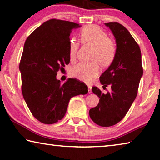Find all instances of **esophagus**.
Wrapping results in <instances>:
<instances>
[{"mask_svg": "<svg viewBox=\"0 0 160 160\" xmlns=\"http://www.w3.org/2000/svg\"><path fill=\"white\" fill-rule=\"evenodd\" d=\"M88 93L89 94L92 93V87L91 86H88Z\"/></svg>", "mask_w": 160, "mask_h": 160, "instance_id": "1", "label": "esophagus"}]
</instances>
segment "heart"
Instances as JSON below:
<instances>
[{"mask_svg": "<svg viewBox=\"0 0 160 160\" xmlns=\"http://www.w3.org/2000/svg\"><path fill=\"white\" fill-rule=\"evenodd\" d=\"M81 42L84 44L94 45L92 59L91 62H80L72 68L71 74L74 78L90 83L101 71V66H108L114 60L116 47L113 40L108 37L104 31L94 25H87L80 32ZM79 44L75 38L69 42V56L71 61L76 57ZM99 61L98 62V61Z\"/></svg>", "mask_w": 160, "mask_h": 160, "instance_id": "obj_1", "label": "heart"}]
</instances>
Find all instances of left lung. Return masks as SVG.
<instances>
[{"label": "left lung", "mask_w": 160, "mask_h": 160, "mask_svg": "<svg viewBox=\"0 0 160 160\" xmlns=\"http://www.w3.org/2000/svg\"><path fill=\"white\" fill-rule=\"evenodd\" d=\"M114 36L116 54L114 60L99 77L103 88L111 86L112 91L104 94L97 87L92 92L99 98L97 107L89 114L97 125L109 127L123 119L137 96L143 73L141 51L125 27L118 22L105 23Z\"/></svg>", "instance_id": "8db88e82"}]
</instances>
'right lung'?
Wrapping results in <instances>:
<instances>
[{
    "label": "right lung",
    "mask_w": 160,
    "mask_h": 160,
    "mask_svg": "<svg viewBox=\"0 0 160 160\" xmlns=\"http://www.w3.org/2000/svg\"><path fill=\"white\" fill-rule=\"evenodd\" d=\"M80 27L51 19L35 29L24 45L19 66L22 92L32 115L43 123L53 124L61 120L70 99L88 92V87L79 80L68 78L61 84L56 78L58 70L70 63L72 29Z\"/></svg>",
    "instance_id": "add662e5"
}]
</instances>
